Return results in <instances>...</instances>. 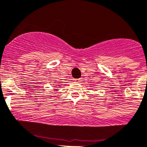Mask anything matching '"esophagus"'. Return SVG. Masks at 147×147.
Masks as SVG:
<instances>
[{
	"instance_id": "obj_1",
	"label": "esophagus",
	"mask_w": 147,
	"mask_h": 147,
	"mask_svg": "<svg viewBox=\"0 0 147 147\" xmlns=\"http://www.w3.org/2000/svg\"><path fill=\"white\" fill-rule=\"evenodd\" d=\"M73 81H74V82H75V83H79V82H80L82 81V79L81 78H80V79H74Z\"/></svg>"
}]
</instances>
